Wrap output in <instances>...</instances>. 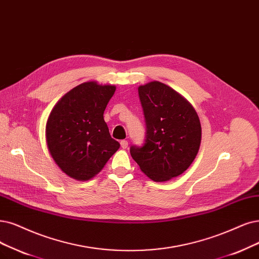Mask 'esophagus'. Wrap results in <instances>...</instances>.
Here are the masks:
<instances>
[{"mask_svg": "<svg viewBox=\"0 0 259 259\" xmlns=\"http://www.w3.org/2000/svg\"><path fill=\"white\" fill-rule=\"evenodd\" d=\"M120 146H121L123 149H126V148L128 147V141H126V140L120 141Z\"/></svg>", "mask_w": 259, "mask_h": 259, "instance_id": "34e87169", "label": "esophagus"}]
</instances>
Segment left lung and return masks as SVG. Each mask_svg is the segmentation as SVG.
Returning a JSON list of instances; mask_svg holds the SVG:
<instances>
[{
  "mask_svg": "<svg viewBox=\"0 0 259 259\" xmlns=\"http://www.w3.org/2000/svg\"><path fill=\"white\" fill-rule=\"evenodd\" d=\"M146 119V140L130 154L151 180L162 183L186 171L202 141L199 117L184 96L168 85L152 81L139 86Z\"/></svg>",
  "mask_w": 259,
  "mask_h": 259,
  "instance_id": "1",
  "label": "left lung"
}]
</instances>
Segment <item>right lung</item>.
<instances>
[{"instance_id": "1", "label": "right lung", "mask_w": 259, "mask_h": 259, "mask_svg": "<svg viewBox=\"0 0 259 259\" xmlns=\"http://www.w3.org/2000/svg\"><path fill=\"white\" fill-rule=\"evenodd\" d=\"M115 91V85L84 82L66 93L48 117V149L70 178L92 179L118 150L119 143L111 138L103 118Z\"/></svg>"}]
</instances>
